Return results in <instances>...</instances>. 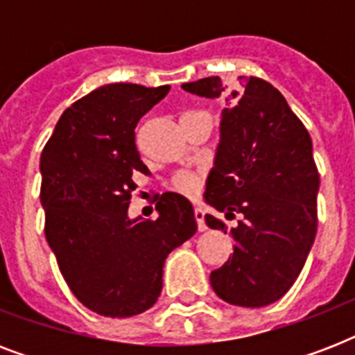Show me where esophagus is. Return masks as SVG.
<instances>
[{
    "mask_svg": "<svg viewBox=\"0 0 355 355\" xmlns=\"http://www.w3.org/2000/svg\"><path fill=\"white\" fill-rule=\"evenodd\" d=\"M195 221H197V228H199L200 232H205L206 230V223H205V211L200 210V208H195L193 210Z\"/></svg>",
    "mask_w": 355,
    "mask_h": 355,
    "instance_id": "esophagus-1",
    "label": "esophagus"
}]
</instances>
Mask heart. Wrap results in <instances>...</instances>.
Masks as SVG:
<instances>
[{
	"mask_svg": "<svg viewBox=\"0 0 355 355\" xmlns=\"http://www.w3.org/2000/svg\"><path fill=\"white\" fill-rule=\"evenodd\" d=\"M199 114L205 112H186L182 116V119L193 118V116H199ZM171 186L173 189H177L178 193L191 197V195H195L199 191L200 175H197V173H177V175L171 178Z\"/></svg>",
	"mask_w": 355,
	"mask_h": 355,
	"instance_id": "heart-1",
	"label": "heart"
}]
</instances>
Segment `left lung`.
<instances>
[{
  "mask_svg": "<svg viewBox=\"0 0 355 355\" xmlns=\"http://www.w3.org/2000/svg\"><path fill=\"white\" fill-rule=\"evenodd\" d=\"M182 88L228 103L205 199L241 221L230 228L234 252L211 270V287L232 306H269L291 289L317 234L319 169L308 128L259 77H237L234 85L206 77ZM205 219L227 234L221 219Z\"/></svg>",
  "mask_w": 355,
  "mask_h": 355,
  "instance_id": "obj_1",
  "label": "left lung"
}]
</instances>
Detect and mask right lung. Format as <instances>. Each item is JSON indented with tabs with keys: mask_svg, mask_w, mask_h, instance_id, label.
Masks as SVG:
<instances>
[{
	"mask_svg": "<svg viewBox=\"0 0 355 355\" xmlns=\"http://www.w3.org/2000/svg\"><path fill=\"white\" fill-rule=\"evenodd\" d=\"M169 86L116 83L80 97L58 119L40 156L46 239L77 300L105 317L155 306L164 261L197 232L193 206L164 193L156 219H128L139 160L134 128Z\"/></svg>",
	"mask_w": 355,
	"mask_h": 355,
	"instance_id": "1",
	"label": "right lung"
}]
</instances>
